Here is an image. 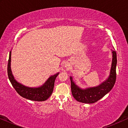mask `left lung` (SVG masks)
<instances>
[{
    "mask_svg": "<svg viewBox=\"0 0 128 128\" xmlns=\"http://www.w3.org/2000/svg\"><path fill=\"white\" fill-rule=\"evenodd\" d=\"M112 60L110 71V74L106 81L97 87H89L82 89L76 85L73 81L72 77H70L71 81L72 93L75 100L78 102L92 104L98 101L106 95L113 88L116 81V53L112 50Z\"/></svg>",
    "mask_w": 128,
    "mask_h": 128,
    "instance_id": "1",
    "label": "left lung"
}]
</instances>
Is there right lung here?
Returning <instances> with one entry per match:
<instances>
[{"label": "right lung", "mask_w": 128, "mask_h": 128, "mask_svg": "<svg viewBox=\"0 0 128 128\" xmlns=\"http://www.w3.org/2000/svg\"><path fill=\"white\" fill-rule=\"evenodd\" d=\"M10 62H11V51L9 54V58H8V77L13 87L19 95L26 99L36 101H45L51 96L53 92L55 79L59 73L50 77L46 82L39 87L34 88V87H26L21 83H19L15 80L11 70Z\"/></svg>", "instance_id": "obj_1"}]
</instances>
